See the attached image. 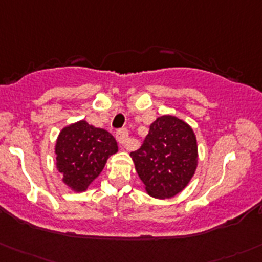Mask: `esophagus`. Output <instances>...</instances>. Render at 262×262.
<instances>
[{
	"instance_id": "34e87169",
	"label": "esophagus",
	"mask_w": 262,
	"mask_h": 262,
	"mask_svg": "<svg viewBox=\"0 0 262 262\" xmlns=\"http://www.w3.org/2000/svg\"><path fill=\"white\" fill-rule=\"evenodd\" d=\"M116 139L121 147L129 150V147H130V139H129V134L126 129H120V130H117Z\"/></svg>"
}]
</instances>
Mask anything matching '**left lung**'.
Returning a JSON list of instances; mask_svg holds the SVG:
<instances>
[{
    "mask_svg": "<svg viewBox=\"0 0 262 262\" xmlns=\"http://www.w3.org/2000/svg\"><path fill=\"white\" fill-rule=\"evenodd\" d=\"M130 158L146 192L156 199H169L180 194L196 172V136L180 117L161 115Z\"/></svg>",
    "mask_w": 262,
    "mask_h": 262,
    "instance_id": "obj_1",
    "label": "left lung"
}]
</instances>
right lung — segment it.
<instances>
[{"mask_svg": "<svg viewBox=\"0 0 262 262\" xmlns=\"http://www.w3.org/2000/svg\"><path fill=\"white\" fill-rule=\"evenodd\" d=\"M119 151L111 133L88 124L85 120L64 126L58 134L54 154L62 182L75 192L86 191L101 174L107 159Z\"/></svg>", "mask_w": 262, "mask_h": 262, "instance_id": "1", "label": "right lung"}]
</instances>
